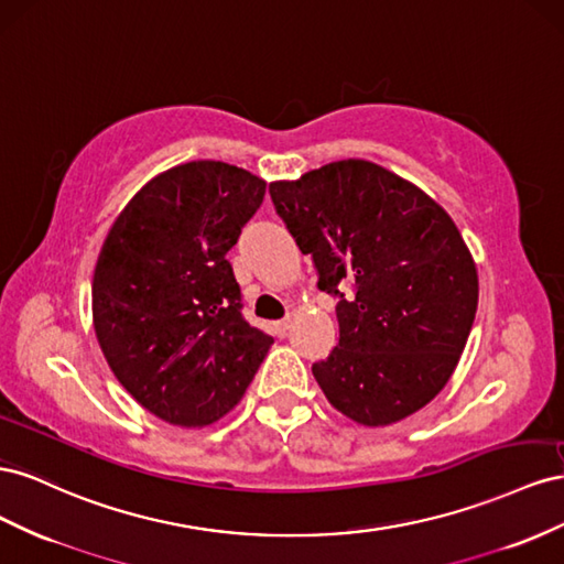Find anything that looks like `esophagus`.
<instances>
[{
  "label": "esophagus",
  "instance_id": "1",
  "mask_svg": "<svg viewBox=\"0 0 564 564\" xmlns=\"http://www.w3.org/2000/svg\"><path fill=\"white\" fill-rule=\"evenodd\" d=\"M291 326H293V316L288 314L281 321H276V324H273V330H276L283 337V335H288V330H291Z\"/></svg>",
  "mask_w": 564,
  "mask_h": 564
}]
</instances>
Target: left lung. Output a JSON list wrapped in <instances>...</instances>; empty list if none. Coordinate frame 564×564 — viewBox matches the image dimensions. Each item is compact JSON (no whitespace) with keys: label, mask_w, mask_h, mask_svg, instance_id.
Returning a JSON list of instances; mask_svg holds the SVG:
<instances>
[{"label":"left lung","mask_w":564,"mask_h":564,"mask_svg":"<svg viewBox=\"0 0 564 564\" xmlns=\"http://www.w3.org/2000/svg\"><path fill=\"white\" fill-rule=\"evenodd\" d=\"M340 337L312 373L330 404L368 427L401 421L452 378L477 312V269L442 207L368 160H337L269 186ZM350 291H346V285Z\"/></svg>","instance_id":"8db88e82"}]
</instances>
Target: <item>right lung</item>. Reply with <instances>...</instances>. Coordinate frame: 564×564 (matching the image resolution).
Wrapping results in <instances>:
<instances>
[{"label": "right lung", "mask_w": 564, "mask_h": 564, "mask_svg": "<svg viewBox=\"0 0 564 564\" xmlns=\"http://www.w3.org/2000/svg\"><path fill=\"white\" fill-rule=\"evenodd\" d=\"M267 184L196 160L158 174L127 203L94 271V328L139 404L180 427L231 411L273 337L243 316L227 252Z\"/></svg>", "instance_id": "1"}]
</instances>
